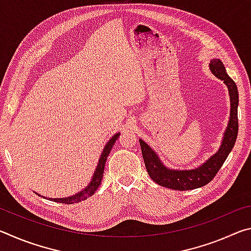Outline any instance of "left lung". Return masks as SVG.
Masks as SVG:
<instances>
[{"mask_svg": "<svg viewBox=\"0 0 251 251\" xmlns=\"http://www.w3.org/2000/svg\"><path fill=\"white\" fill-rule=\"evenodd\" d=\"M209 67L211 73L216 77L224 80V83L227 85L229 96H230V118H229L227 129L225 131L222 146L219 151L201 167L192 169V171H173V169L165 167L160 163L155 151L145 142L139 139L148 175L159 186L175 190H190L207 185L208 182L214 179L216 174L222 168L229 152L231 151L233 145H235L238 135V101H239L237 85L228 76L222 61L217 58L212 59Z\"/></svg>", "mask_w": 251, "mask_h": 251, "instance_id": "left-lung-1", "label": "left lung"}]
</instances>
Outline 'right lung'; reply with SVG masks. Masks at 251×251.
Segmentation results:
<instances>
[{"label":"right lung","instance_id":"add662e5","mask_svg":"<svg viewBox=\"0 0 251 251\" xmlns=\"http://www.w3.org/2000/svg\"><path fill=\"white\" fill-rule=\"evenodd\" d=\"M118 136H120V133L114 135L113 137L109 139V142L106 144V146L103 150V152H101V155H100L99 165H97L96 171L94 173V176H93L92 181L90 182V185H88L86 188L83 189L82 192L74 195V196H72V197L54 198V199L50 198V201H54L61 202V203H67V205H70V203H76V202L83 201H85V199H87L88 197H91L92 195H94V193L96 192L97 188H99L100 185L101 179H103V174H104V167H105L106 159H107V156L109 155V151H112V147L114 146V144H115L116 139L118 138Z\"/></svg>","mask_w":251,"mask_h":251}]
</instances>
